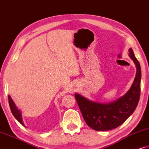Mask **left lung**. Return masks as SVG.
I'll return each instance as SVG.
<instances>
[{
	"instance_id": "left-lung-1",
	"label": "left lung",
	"mask_w": 149,
	"mask_h": 149,
	"mask_svg": "<svg viewBox=\"0 0 149 149\" xmlns=\"http://www.w3.org/2000/svg\"><path fill=\"white\" fill-rule=\"evenodd\" d=\"M129 56L136 66L134 81L125 95L109 104L93 102L75 93V97L86 124L96 131H108L122 125L136 110L140 100L141 69L132 48Z\"/></svg>"
}]
</instances>
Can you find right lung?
<instances>
[{"label": "right lung", "instance_id": "right-lung-1", "mask_svg": "<svg viewBox=\"0 0 149 149\" xmlns=\"http://www.w3.org/2000/svg\"><path fill=\"white\" fill-rule=\"evenodd\" d=\"M8 99H9V104L10 106V109H11V112H12L13 115L14 116V117L22 125L24 126V124L22 120V116L21 111L19 110V109H17L16 106H15V103L13 102V101L12 99H11L10 95L8 96Z\"/></svg>", "mask_w": 149, "mask_h": 149}]
</instances>
